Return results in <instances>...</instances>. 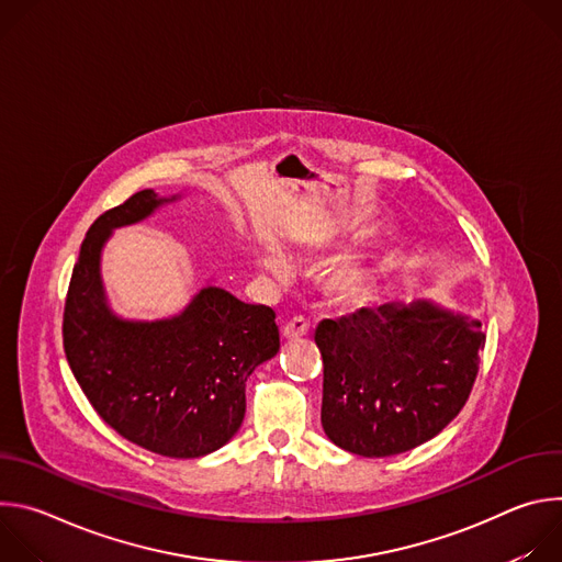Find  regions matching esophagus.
Here are the masks:
<instances>
[{
    "mask_svg": "<svg viewBox=\"0 0 562 562\" xmlns=\"http://www.w3.org/2000/svg\"><path fill=\"white\" fill-rule=\"evenodd\" d=\"M308 334V323L304 317H291V319H286V323L282 325V338H286V340H295V338H302V336H306Z\"/></svg>",
    "mask_w": 562,
    "mask_h": 562,
    "instance_id": "esophagus-1",
    "label": "esophagus"
}]
</instances>
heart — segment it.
<instances>
[{
  "instance_id": "1",
  "label": "heart",
  "mask_w": 562,
  "mask_h": 562,
  "mask_svg": "<svg viewBox=\"0 0 562 562\" xmlns=\"http://www.w3.org/2000/svg\"><path fill=\"white\" fill-rule=\"evenodd\" d=\"M262 265L271 273H284L286 271V258L282 251L271 249L265 254ZM329 293L340 304H360L371 293V278L360 267H342L329 278Z\"/></svg>"
}]
</instances>
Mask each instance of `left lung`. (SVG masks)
<instances>
[{
    "mask_svg": "<svg viewBox=\"0 0 562 562\" xmlns=\"http://www.w3.org/2000/svg\"><path fill=\"white\" fill-rule=\"evenodd\" d=\"M483 325L434 300L323 319V429L340 449L384 458L438 436L464 407Z\"/></svg>",
    "mask_w": 562,
    "mask_h": 562,
    "instance_id": "8db88e82",
    "label": "left lung"
}]
</instances>
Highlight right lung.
I'll use <instances>...</instances> for the list:
<instances>
[{"instance_id": "add662e5", "label": "right lung", "mask_w": 562, "mask_h": 562, "mask_svg": "<svg viewBox=\"0 0 562 562\" xmlns=\"http://www.w3.org/2000/svg\"><path fill=\"white\" fill-rule=\"evenodd\" d=\"M178 200L153 189L100 215L75 262L64 306V351L100 418L126 440L167 458H200L226 445L247 412V380L280 351L273 308L204 286L165 319H124L102 282L113 228Z\"/></svg>"}]
</instances>
